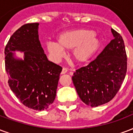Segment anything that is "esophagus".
<instances>
[{"mask_svg": "<svg viewBox=\"0 0 133 133\" xmlns=\"http://www.w3.org/2000/svg\"><path fill=\"white\" fill-rule=\"evenodd\" d=\"M67 72H68V69L65 68H63V69H62V71H61V74L63 75V74H65Z\"/></svg>", "mask_w": 133, "mask_h": 133, "instance_id": "esophagus-1", "label": "esophagus"}]
</instances>
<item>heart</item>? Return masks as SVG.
Returning a JSON list of instances; mask_svg holds the SVG:
<instances>
[{"label":"heart","instance_id":"b5f03b06","mask_svg":"<svg viewBox=\"0 0 133 133\" xmlns=\"http://www.w3.org/2000/svg\"><path fill=\"white\" fill-rule=\"evenodd\" d=\"M101 42L94 31L86 29H72L58 36V42H49L46 49L55 61H60L65 50H72L73 58L78 63L87 61L99 49Z\"/></svg>","mask_w":133,"mask_h":133}]
</instances>
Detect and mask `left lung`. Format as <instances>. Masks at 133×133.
Returning a JSON list of instances; mask_svg holds the SVG:
<instances>
[{"label": "left lung", "instance_id": "left-lung-1", "mask_svg": "<svg viewBox=\"0 0 133 133\" xmlns=\"http://www.w3.org/2000/svg\"><path fill=\"white\" fill-rule=\"evenodd\" d=\"M114 38L87 65L76 70L72 79L84 104L97 107L110 102L121 88L127 72V55L121 34Z\"/></svg>", "mask_w": 133, "mask_h": 133}]
</instances>
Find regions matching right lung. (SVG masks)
I'll use <instances>...</instances> for the list:
<instances>
[{
	"mask_svg": "<svg viewBox=\"0 0 133 133\" xmlns=\"http://www.w3.org/2000/svg\"><path fill=\"white\" fill-rule=\"evenodd\" d=\"M39 23L22 25L10 36L5 48V64L9 87L22 104L44 111L53 104L62 68L49 61L39 39ZM24 52V60L12 51Z\"/></svg>",
	"mask_w": 133,
	"mask_h": 133,
	"instance_id": "1",
	"label": "right lung"
}]
</instances>
